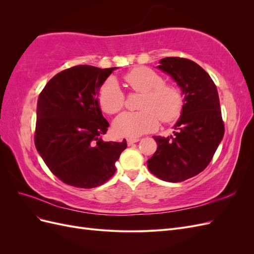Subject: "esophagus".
<instances>
[{
	"label": "esophagus",
	"instance_id": "1",
	"mask_svg": "<svg viewBox=\"0 0 254 254\" xmlns=\"http://www.w3.org/2000/svg\"><path fill=\"white\" fill-rule=\"evenodd\" d=\"M139 141H140V139H137V137H129V139H127V144L130 146Z\"/></svg>",
	"mask_w": 254,
	"mask_h": 254
}]
</instances>
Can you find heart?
Wrapping results in <instances>:
<instances>
[{"label":"heart","mask_w":254,"mask_h":254,"mask_svg":"<svg viewBox=\"0 0 254 254\" xmlns=\"http://www.w3.org/2000/svg\"><path fill=\"white\" fill-rule=\"evenodd\" d=\"M125 80L133 91L143 93L140 111L124 112L114 120L113 131L119 136L137 137L156 130L159 118L162 122H173L180 117L183 96L180 90L163 83V78L146 66L132 68L125 75ZM125 103V95L118 81L109 78L98 93V104L109 114L119 112Z\"/></svg>","instance_id":"obj_1"}]
</instances>
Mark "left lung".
<instances>
[{
  "label": "left lung",
  "mask_w": 254,
  "mask_h": 254,
  "mask_svg": "<svg viewBox=\"0 0 254 254\" xmlns=\"http://www.w3.org/2000/svg\"><path fill=\"white\" fill-rule=\"evenodd\" d=\"M159 64V70L181 89L183 109L174 125V135L153 136L158 148L147 166L161 180L181 182L209 165L224 137L225 126L216 86L200 65L179 57H166Z\"/></svg>",
  "instance_id": "obj_1"
}]
</instances>
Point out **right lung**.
<instances>
[{
	"label": "right lung",
	"mask_w": 254,
	"mask_h": 254,
	"mask_svg": "<svg viewBox=\"0 0 254 254\" xmlns=\"http://www.w3.org/2000/svg\"><path fill=\"white\" fill-rule=\"evenodd\" d=\"M118 67L76 65L56 74L38 97L35 145L50 171L68 186L92 189L115 173L127 142H105L109 123L98 93Z\"/></svg>",
	"instance_id": "add662e5"
}]
</instances>
